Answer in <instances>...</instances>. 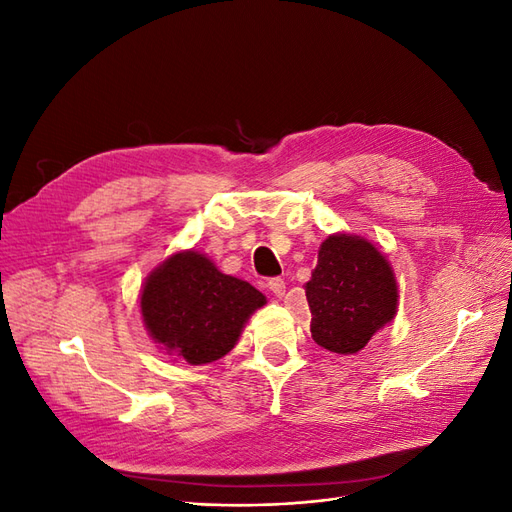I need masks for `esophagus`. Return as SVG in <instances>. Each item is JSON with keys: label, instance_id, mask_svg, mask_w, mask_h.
I'll use <instances>...</instances> for the list:
<instances>
[{"label": "esophagus", "instance_id": "esophagus-1", "mask_svg": "<svg viewBox=\"0 0 512 512\" xmlns=\"http://www.w3.org/2000/svg\"><path fill=\"white\" fill-rule=\"evenodd\" d=\"M267 288L275 294L277 299L284 297V292H286V284H284L282 277H271V280H267Z\"/></svg>", "mask_w": 512, "mask_h": 512}]
</instances>
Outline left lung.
<instances>
[{
    "label": "left lung",
    "mask_w": 512,
    "mask_h": 512,
    "mask_svg": "<svg viewBox=\"0 0 512 512\" xmlns=\"http://www.w3.org/2000/svg\"><path fill=\"white\" fill-rule=\"evenodd\" d=\"M305 297L314 342L337 354L365 348L397 312V284L389 260L354 235H333L320 245Z\"/></svg>",
    "instance_id": "left-lung-1"
}]
</instances>
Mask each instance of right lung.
Here are the masks:
<instances>
[{
    "label": "right lung",
    "mask_w": 512,
    "mask_h": 512,
    "mask_svg": "<svg viewBox=\"0 0 512 512\" xmlns=\"http://www.w3.org/2000/svg\"><path fill=\"white\" fill-rule=\"evenodd\" d=\"M265 301V294L224 275L207 256L183 252L149 275L141 312L158 344L190 365H205L235 348L245 320Z\"/></svg>",
    "instance_id": "right-lung-1"
}]
</instances>
